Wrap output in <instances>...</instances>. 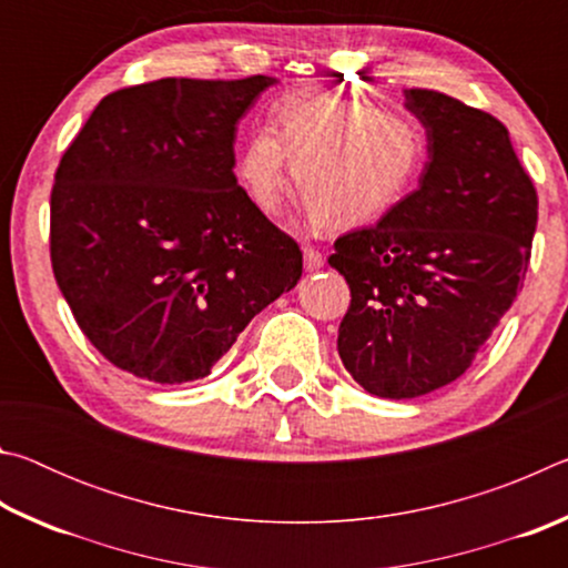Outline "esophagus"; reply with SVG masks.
I'll list each match as a JSON object with an SVG mask.
<instances>
[{"mask_svg":"<svg viewBox=\"0 0 568 568\" xmlns=\"http://www.w3.org/2000/svg\"><path fill=\"white\" fill-rule=\"evenodd\" d=\"M323 263H325V257H323L321 250H315V247H305L303 250V265H305L307 273L321 271Z\"/></svg>","mask_w":568,"mask_h":568,"instance_id":"esophagus-1","label":"esophagus"}]
</instances>
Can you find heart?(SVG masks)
<instances>
[{
	"label": "heart",
	"mask_w": 568,
	"mask_h": 568,
	"mask_svg": "<svg viewBox=\"0 0 568 568\" xmlns=\"http://www.w3.org/2000/svg\"><path fill=\"white\" fill-rule=\"evenodd\" d=\"M426 152V130L408 112L297 90L273 104L271 128L247 134L235 158V178L245 195L273 215L295 168L307 217L361 225L408 195Z\"/></svg>",
	"instance_id": "obj_1"
}]
</instances>
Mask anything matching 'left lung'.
I'll return each mask as SVG.
<instances>
[{"label": "left lung", "instance_id": "left-lung-1", "mask_svg": "<svg viewBox=\"0 0 568 568\" xmlns=\"http://www.w3.org/2000/svg\"><path fill=\"white\" fill-rule=\"evenodd\" d=\"M403 98L428 142L418 187L328 257L351 285L345 371L393 400L464 376L521 291L538 215L501 122L436 90Z\"/></svg>", "mask_w": 568, "mask_h": 568}]
</instances>
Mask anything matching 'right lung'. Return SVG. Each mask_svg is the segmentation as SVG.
<instances>
[{
  "label": "right lung",
  "mask_w": 568,
  "mask_h": 568,
  "mask_svg": "<svg viewBox=\"0 0 568 568\" xmlns=\"http://www.w3.org/2000/svg\"><path fill=\"white\" fill-rule=\"evenodd\" d=\"M277 80L165 77L104 98L57 168V285L104 358L190 383L263 307L293 291L303 253L235 178L237 122Z\"/></svg>",
  "instance_id": "obj_1"
}]
</instances>
